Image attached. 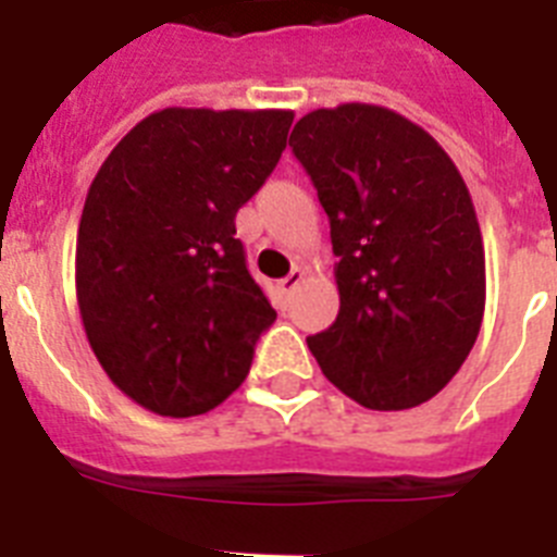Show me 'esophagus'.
Masks as SVG:
<instances>
[{
    "instance_id": "obj_1",
    "label": "esophagus",
    "mask_w": 557,
    "mask_h": 557,
    "mask_svg": "<svg viewBox=\"0 0 557 557\" xmlns=\"http://www.w3.org/2000/svg\"><path fill=\"white\" fill-rule=\"evenodd\" d=\"M300 283H302V271H300V269H294L292 274H288V277L280 280L277 288H280V294H292L294 288L300 286Z\"/></svg>"
}]
</instances>
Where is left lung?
I'll use <instances>...</instances> for the list:
<instances>
[{
    "label": "left lung",
    "instance_id": "obj_1",
    "mask_svg": "<svg viewBox=\"0 0 557 557\" xmlns=\"http://www.w3.org/2000/svg\"><path fill=\"white\" fill-rule=\"evenodd\" d=\"M329 214L339 314L308 336L325 380L371 410H408L456 376L484 317V243L465 177L419 124L376 104L294 124Z\"/></svg>",
    "mask_w": 557,
    "mask_h": 557
}]
</instances>
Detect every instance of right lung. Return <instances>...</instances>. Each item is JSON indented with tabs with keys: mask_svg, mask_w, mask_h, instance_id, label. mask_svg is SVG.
<instances>
[{
	"mask_svg": "<svg viewBox=\"0 0 557 557\" xmlns=\"http://www.w3.org/2000/svg\"><path fill=\"white\" fill-rule=\"evenodd\" d=\"M292 121V110L166 107L92 177L76 240L84 334L112 385L152 413L218 408L277 320L235 214L277 166Z\"/></svg>",
	"mask_w": 557,
	"mask_h": 557,
	"instance_id": "add662e5",
	"label": "right lung"
}]
</instances>
